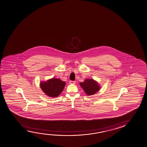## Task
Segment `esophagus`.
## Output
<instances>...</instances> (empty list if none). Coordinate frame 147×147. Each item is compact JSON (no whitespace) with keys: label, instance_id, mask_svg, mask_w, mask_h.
<instances>
[{"label":"esophagus","instance_id":"esophagus-1","mask_svg":"<svg viewBox=\"0 0 147 147\" xmlns=\"http://www.w3.org/2000/svg\"><path fill=\"white\" fill-rule=\"evenodd\" d=\"M69 83H70V84H75L76 82H75V81H72V80H71V81H70Z\"/></svg>","mask_w":147,"mask_h":147}]
</instances>
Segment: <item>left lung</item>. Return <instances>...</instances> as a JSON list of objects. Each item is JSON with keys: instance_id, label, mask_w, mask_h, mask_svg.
Segmentation results:
<instances>
[{"instance_id": "left-lung-1", "label": "left lung", "mask_w": 147, "mask_h": 147, "mask_svg": "<svg viewBox=\"0 0 147 147\" xmlns=\"http://www.w3.org/2000/svg\"><path fill=\"white\" fill-rule=\"evenodd\" d=\"M80 85L88 95L94 94L99 90L100 88L97 82L92 79H86L83 82H80Z\"/></svg>"}]
</instances>
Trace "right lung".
Wrapping results in <instances>:
<instances>
[{
	"instance_id": "obj_1",
	"label": "right lung",
	"mask_w": 147,
	"mask_h": 147,
	"mask_svg": "<svg viewBox=\"0 0 147 147\" xmlns=\"http://www.w3.org/2000/svg\"><path fill=\"white\" fill-rule=\"evenodd\" d=\"M65 82L57 78L49 79L46 82H42L41 88L43 92L51 97H57L63 90Z\"/></svg>"
}]
</instances>
